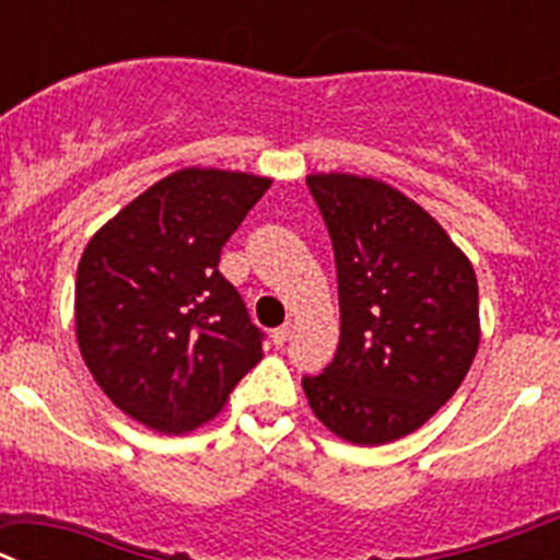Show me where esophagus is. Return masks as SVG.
<instances>
[{
  "label": "esophagus",
  "instance_id": "esophagus-1",
  "mask_svg": "<svg viewBox=\"0 0 560 560\" xmlns=\"http://www.w3.org/2000/svg\"><path fill=\"white\" fill-rule=\"evenodd\" d=\"M290 324H284V326H279V329H273V346L276 349H281V346H284L287 340H290Z\"/></svg>",
  "mask_w": 560,
  "mask_h": 560
}]
</instances>
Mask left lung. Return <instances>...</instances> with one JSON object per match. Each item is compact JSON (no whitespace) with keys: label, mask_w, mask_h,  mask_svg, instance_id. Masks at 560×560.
I'll use <instances>...</instances> for the list:
<instances>
[{"label":"left lung","mask_w":560,"mask_h":560,"mask_svg":"<svg viewBox=\"0 0 560 560\" xmlns=\"http://www.w3.org/2000/svg\"><path fill=\"white\" fill-rule=\"evenodd\" d=\"M306 186L335 248L340 342L301 385L337 438L390 443L427 424L475 362V268L435 218L382 180L317 173Z\"/></svg>","instance_id":"8db88e82"}]
</instances>
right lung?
Listing matches in <instances>:
<instances>
[{
  "instance_id": "1",
  "label": "right lung",
  "mask_w": 560,
  "mask_h": 560,
  "mask_svg": "<svg viewBox=\"0 0 560 560\" xmlns=\"http://www.w3.org/2000/svg\"><path fill=\"white\" fill-rule=\"evenodd\" d=\"M270 178L186 167L89 240L74 329L94 382L139 424L184 435L211 421L261 360V331L220 273V250Z\"/></svg>"
}]
</instances>
